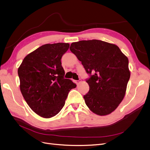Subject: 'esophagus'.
Segmentation results:
<instances>
[{
	"mask_svg": "<svg viewBox=\"0 0 150 150\" xmlns=\"http://www.w3.org/2000/svg\"><path fill=\"white\" fill-rule=\"evenodd\" d=\"M80 82H81L80 80H76V81H75V83H76V84L77 85H78Z\"/></svg>",
	"mask_w": 150,
	"mask_h": 150,
	"instance_id": "esophagus-1",
	"label": "esophagus"
}]
</instances>
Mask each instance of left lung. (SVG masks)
Instances as JSON below:
<instances>
[{
    "instance_id": "obj_1",
    "label": "left lung",
    "mask_w": 150,
    "mask_h": 150,
    "mask_svg": "<svg viewBox=\"0 0 150 150\" xmlns=\"http://www.w3.org/2000/svg\"><path fill=\"white\" fill-rule=\"evenodd\" d=\"M70 49L90 75L86 80L90 90L83 96L86 106L99 115L110 114L125 95L130 76L128 58L115 44L97 40L72 42Z\"/></svg>"
}]
</instances>
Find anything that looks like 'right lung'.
Wrapping results in <instances>:
<instances>
[{"mask_svg":"<svg viewBox=\"0 0 150 150\" xmlns=\"http://www.w3.org/2000/svg\"><path fill=\"white\" fill-rule=\"evenodd\" d=\"M69 46L63 42L44 44L28 54L18 69L22 95L30 108L42 117L57 115L69 92L76 86L64 78L61 58Z\"/></svg>","mask_w":150,"mask_h":150,"instance_id":"add662e5","label":"right lung"}]
</instances>
